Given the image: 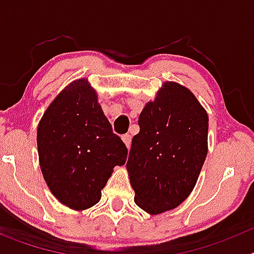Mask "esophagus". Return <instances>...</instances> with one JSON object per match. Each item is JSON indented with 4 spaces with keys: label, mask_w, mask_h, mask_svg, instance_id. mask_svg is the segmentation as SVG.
Returning <instances> with one entry per match:
<instances>
[{
    "label": "esophagus",
    "mask_w": 254,
    "mask_h": 254,
    "mask_svg": "<svg viewBox=\"0 0 254 254\" xmlns=\"http://www.w3.org/2000/svg\"><path fill=\"white\" fill-rule=\"evenodd\" d=\"M122 140H123V142H125L126 146H127V149H129V146H131V134H128V133L123 134Z\"/></svg>",
    "instance_id": "34e87169"
}]
</instances>
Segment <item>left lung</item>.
<instances>
[{
  "label": "left lung",
  "mask_w": 254,
  "mask_h": 254,
  "mask_svg": "<svg viewBox=\"0 0 254 254\" xmlns=\"http://www.w3.org/2000/svg\"><path fill=\"white\" fill-rule=\"evenodd\" d=\"M127 170L134 202L151 215L173 210L192 192L207 155L208 117L196 96L168 81L138 117Z\"/></svg>",
  "instance_id": "obj_1"
}]
</instances>
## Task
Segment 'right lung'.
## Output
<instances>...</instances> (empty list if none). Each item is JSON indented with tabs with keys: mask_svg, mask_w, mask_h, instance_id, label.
Instances as JSON below:
<instances>
[{
	"mask_svg": "<svg viewBox=\"0 0 254 254\" xmlns=\"http://www.w3.org/2000/svg\"><path fill=\"white\" fill-rule=\"evenodd\" d=\"M37 143L47 186L72 210L99 202L113 168L127 159V147L112 131L86 78L71 82L47 108Z\"/></svg>",
	"mask_w": 254,
	"mask_h": 254,
	"instance_id": "1",
	"label": "right lung"
}]
</instances>
